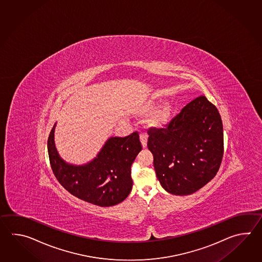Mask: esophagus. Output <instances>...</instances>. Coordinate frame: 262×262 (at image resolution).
Wrapping results in <instances>:
<instances>
[{"instance_id":"1","label":"esophagus","mask_w":262,"mask_h":262,"mask_svg":"<svg viewBox=\"0 0 262 262\" xmlns=\"http://www.w3.org/2000/svg\"><path fill=\"white\" fill-rule=\"evenodd\" d=\"M139 139H140V141H141L142 147H143V148H146V147H147L148 135H147L146 133H140V135H139Z\"/></svg>"}]
</instances>
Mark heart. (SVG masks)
<instances>
[{"label": "heart", "mask_w": 262, "mask_h": 262, "mask_svg": "<svg viewBox=\"0 0 262 262\" xmlns=\"http://www.w3.org/2000/svg\"><path fill=\"white\" fill-rule=\"evenodd\" d=\"M157 103L156 101L150 100L146 102L140 107L139 114L144 115L155 110ZM173 115V106L169 103H164L158 108L152 112L148 119V123L156 128H164L170 123Z\"/></svg>", "instance_id": "1"}]
</instances>
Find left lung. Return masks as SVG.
Returning <instances> with one entry per match:
<instances>
[{"instance_id":"8db88e82","label":"left lung","mask_w":262,"mask_h":262,"mask_svg":"<svg viewBox=\"0 0 262 262\" xmlns=\"http://www.w3.org/2000/svg\"><path fill=\"white\" fill-rule=\"evenodd\" d=\"M156 177L172 195H191L217 173L224 155L221 116L204 95L191 101L167 128L148 130Z\"/></svg>"}]
</instances>
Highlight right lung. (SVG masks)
<instances>
[{
  "label": "right lung",
  "mask_w": 262,
  "mask_h": 262,
  "mask_svg": "<svg viewBox=\"0 0 262 262\" xmlns=\"http://www.w3.org/2000/svg\"><path fill=\"white\" fill-rule=\"evenodd\" d=\"M55 126L56 123L48 139V151L58 182L70 194L97 206H114L124 201L133 185L131 166L142 149L139 133L110 138L95 159L75 166L62 160L57 151Z\"/></svg>",
  "instance_id": "obj_1"
}]
</instances>
